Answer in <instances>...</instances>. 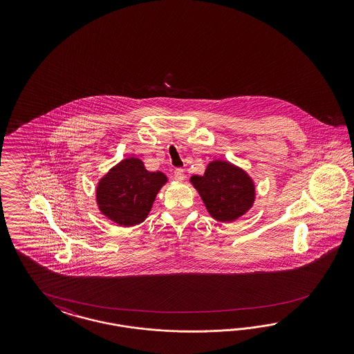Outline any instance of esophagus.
I'll list each match as a JSON object with an SVG mask.
<instances>
[{
  "label": "esophagus",
  "mask_w": 354,
  "mask_h": 354,
  "mask_svg": "<svg viewBox=\"0 0 354 354\" xmlns=\"http://www.w3.org/2000/svg\"><path fill=\"white\" fill-rule=\"evenodd\" d=\"M174 178H175L176 180H183V179H184V170L180 169V167L175 169V170H174Z\"/></svg>",
  "instance_id": "esophagus-1"
}]
</instances>
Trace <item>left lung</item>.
Returning <instances> with one entry per match:
<instances>
[{"label": "left lung", "mask_w": 354, "mask_h": 354, "mask_svg": "<svg viewBox=\"0 0 354 354\" xmlns=\"http://www.w3.org/2000/svg\"><path fill=\"white\" fill-rule=\"evenodd\" d=\"M207 212L221 222H231L253 204L254 185L245 172L231 163L212 162L203 176L191 179Z\"/></svg>", "instance_id": "obj_1"}]
</instances>
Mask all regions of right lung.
Wrapping results in <instances>:
<instances>
[{
    "label": "right lung",
    "instance_id": "add662e5",
    "mask_svg": "<svg viewBox=\"0 0 354 354\" xmlns=\"http://www.w3.org/2000/svg\"><path fill=\"white\" fill-rule=\"evenodd\" d=\"M165 183L162 172L147 171L139 158H127L98 183L97 204L102 214L118 225H139Z\"/></svg>",
    "mask_w": 354,
    "mask_h": 354
}]
</instances>
